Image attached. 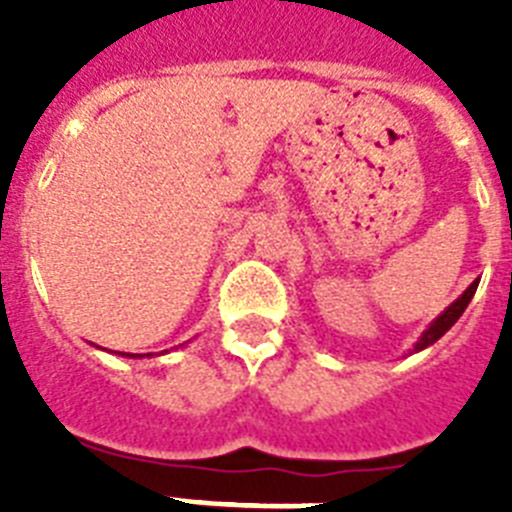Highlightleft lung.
Wrapping results in <instances>:
<instances>
[{"instance_id": "left-lung-1", "label": "left lung", "mask_w": 512, "mask_h": 512, "mask_svg": "<svg viewBox=\"0 0 512 512\" xmlns=\"http://www.w3.org/2000/svg\"><path fill=\"white\" fill-rule=\"evenodd\" d=\"M476 289H478V279L473 281V284H470V287L465 289V292H462V295L457 297V300H454V303L449 305V308H446V311L441 313V316H438L436 321H433V324H430L428 332H425V335L420 337V342H417V348H414V350L428 348V345H433V342H436L438 337H444L446 332H449V329L454 327V321L460 319L462 313H465L468 303H470V300H473V295H476Z\"/></svg>"}]
</instances>
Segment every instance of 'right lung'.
Instances as JSON below:
<instances>
[{
  "instance_id": "1",
  "label": "right lung",
  "mask_w": 512,
  "mask_h": 512,
  "mask_svg": "<svg viewBox=\"0 0 512 512\" xmlns=\"http://www.w3.org/2000/svg\"><path fill=\"white\" fill-rule=\"evenodd\" d=\"M127 356H138V353H127Z\"/></svg>"
}]
</instances>
